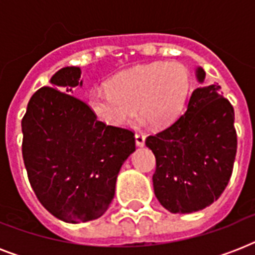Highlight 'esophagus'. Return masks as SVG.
<instances>
[{"label":"esophagus","instance_id":"1","mask_svg":"<svg viewBox=\"0 0 255 255\" xmlns=\"http://www.w3.org/2000/svg\"><path fill=\"white\" fill-rule=\"evenodd\" d=\"M135 140H136V145H139V147H143L144 143H145V136H144L143 132H136Z\"/></svg>","mask_w":255,"mask_h":255}]
</instances>
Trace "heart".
Listing matches in <instances>:
<instances>
[{"label": "heart", "instance_id": "1", "mask_svg": "<svg viewBox=\"0 0 255 255\" xmlns=\"http://www.w3.org/2000/svg\"><path fill=\"white\" fill-rule=\"evenodd\" d=\"M190 90V74L177 61L152 62L118 74L108 90L88 94V107L104 124L122 127L139 114L155 128L169 126L181 112Z\"/></svg>", "mask_w": 255, "mask_h": 255}]
</instances>
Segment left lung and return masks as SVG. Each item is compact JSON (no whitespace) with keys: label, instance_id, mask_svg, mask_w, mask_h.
<instances>
[{"label":"left lung","instance_id":"obj_1","mask_svg":"<svg viewBox=\"0 0 255 255\" xmlns=\"http://www.w3.org/2000/svg\"><path fill=\"white\" fill-rule=\"evenodd\" d=\"M197 79H205L198 67ZM220 86H200L186 111L169 127L148 136L156 157L153 189L172 213H192L213 204L230 180L237 152L234 108Z\"/></svg>","mask_w":255,"mask_h":255}]
</instances>
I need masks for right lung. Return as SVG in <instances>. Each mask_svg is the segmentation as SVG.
I'll return each mask as SVG.
<instances>
[{
  "label": "right lung",
  "instance_id": "add662e5",
  "mask_svg": "<svg viewBox=\"0 0 255 255\" xmlns=\"http://www.w3.org/2000/svg\"><path fill=\"white\" fill-rule=\"evenodd\" d=\"M30 98L22 118V157L34 193L50 213L78 224L99 218L115 194L135 133L98 120L74 96L79 67H63Z\"/></svg>",
  "mask_w": 255,
  "mask_h": 255
}]
</instances>
